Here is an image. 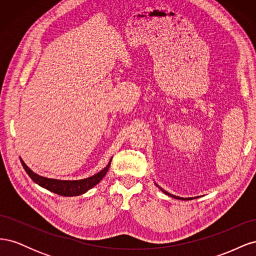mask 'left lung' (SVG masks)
Masks as SVG:
<instances>
[{"label": "left lung", "instance_id": "left-lung-1", "mask_svg": "<svg viewBox=\"0 0 256 256\" xmlns=\"http://www.w3.org/2000/svg\"><path fill=\"white\" fill-rule=\"evenodd\" d=\"M158 187H159V186H158ZM160 188V187H159ZM161 189V188H160ZM161 191L162 192H164L166 193V194H168V196H172V198H177V200H192V198H180V196H173V194H170V193L168 192H166V191H164V189H161Z\"/></svg>", "mask_w": 256, "mask_h": 256}]
</instances>
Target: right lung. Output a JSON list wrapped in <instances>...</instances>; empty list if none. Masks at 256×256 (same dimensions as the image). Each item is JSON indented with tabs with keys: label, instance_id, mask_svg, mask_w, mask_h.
Instances as JSON below:
<instances>
[{
	"label": "right lung",
	"instance_id": "add662e5",
	"mask_svg": "<svg viewBox=\"0 0 256 256\" xmlns=\"http://www.w3.org/2000/svg\"><path fill=\"white\" fill-rule=\"evenodd\" d=\"M21 164H22V166L24 168L28 175L32 178V180L35 182L37 184H40V187L47 189L51 192L56 193L58 196H76L83 194V193H85L88 190L92 189L94 186H96L100 180H102L111 166V161L108 164V166L104 170H102V171L98 172L97 174L88 178H84V180H53V178L42 177L40 175L34 173L32 170H30L24 162H23V160H21Z\"/></svg>",
	"mask_w": 256,
	"mask_h": 256
}]
</instances>
